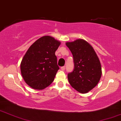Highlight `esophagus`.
Segmentation results:
<instances>
[{
	"mask_svg": "<svg viewBox=\"0 0 121 121\" xmlns=\"http://www.w3.org/2000/svg\"><path fill=\"white\" fill-rule=\"evenodd\" d=\"M65 69V67L64 66V67H61V69L62 71H64Z\"/></svg>",
	"mask_w": 121,
	"mask_h": 121,
	"instance_id": "1",
	"label": "esophagus"
}]
</instances>
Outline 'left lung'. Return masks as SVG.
Masks as SVG:
<instances>
[{"mask_svg": "<svg viewBox=\"0 0 121 121\" xmlns=\"http://www.w3.org/2000/svg\"><path fill=\"white\" fill-rule=\"evenodd\" d=\"M73 57L74 69L68 74L71 86L80 93H87L100 80L102 68L95 50L84 39H78L66 43Z\"/></svg>", "mask_w": 121, "mask_h": 121, "instance_id": "1", "label": "left lung"}]
</instances>
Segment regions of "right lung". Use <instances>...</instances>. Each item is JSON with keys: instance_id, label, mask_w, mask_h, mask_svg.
Masks as SVG:
<instances>
[{"instance_id": "obj_1", "label": "right lung", "mask_w": 121, "mask_h": 121, "mask_svg": "<svg viewBox=\"0 0 121 121\" xmlns=\"http://www.w3.org/2000/svg\"><path fill=\"white\" fill-rule=\"evenodd\" d=\"M60 42L46 35L33 43L21 63V71L26 84L35 90H43L53 82L57 65L55 52Z\"/></svg>"}]
</instances>
